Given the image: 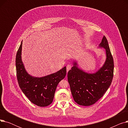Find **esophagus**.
<instances>
[{"label":"esophagus","mask_w":128,"mask_h":128,"mask_svg":"<svg viewBox=\"0 0 128 128\" xmlns=\"http://www.w3.org/2000/svg\"><path fill=\"white\" fill-rule=\"evenodd\" d=\"M72 68V65H68L66 66V70H67V72H68L69 71V70H70Z\"/></svg>","instance_id":"esophagus-1"}]
</instances>
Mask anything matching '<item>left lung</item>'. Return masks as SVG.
I'll list each match as a JSON object with an SVG mask.
<instances>
[{
  "instance_id": "1",
  "label": "left lung",
  "mask_w": 128,
  "mask_h": 128,
  "mask_svg": "<svg viewBox=\"0 0 128 128\" xmlns=\"http://www.w3.org/2000/svg\"><path fill=\"white\" fill-rule=\"evenodd\" d=\"M98 48L105 49V61L96 72L89 73L78 68L77 60L68 74V79L74 100L79 105L90 106L103 96L110 86L113 77L114 60L108 42L103 37Z\"/></svg>"
}]
</instances>
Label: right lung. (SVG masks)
I'll list each match as a JSON object with an SVG mask.
<instances>
[{
	"instance_id": "right-lung-1",
	"label": "right lung",
	"mask_w": 128,
	"mask_h": 128,
	"mask_svg": "<svg viewBox=\"0 0 128 128\" xmlns=\"http://www.w3.org/2000/svg\"><path fill=\"white\" fill-rule=\"evenodd\" d=\"M22 41L16 56V65L18 83L23 93L30 101L38 106L51 104L59 82L66 75V66L56 72L38 77L30 75L26 71L22 60Z\"/></svg>"
}]
</instances>
